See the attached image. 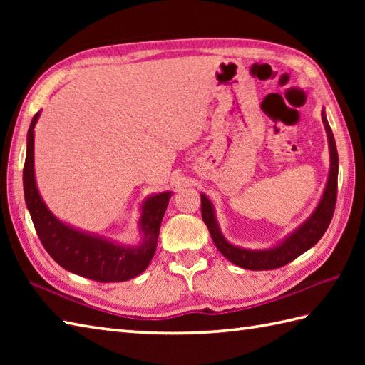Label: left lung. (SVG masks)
I'll list each match as a JSON object with an SVG mask.
<instances>
[{
  "label": "left lung",
  "instance_id": "left-lung-1",
  "mask_svg": "<svg viewBox=\"0 0 365 365\" xmlns=\"http://www.w3.org/2000/svg\"><path fill=\"white\" fill-rule=\"evenodd\" d=\"M322 120L328 133L329 153H331V168H329L327 190H324L320 204L315 208V212L312 213L311 218L302 224L298 230H294L282 245L274 246L271 247V250H265V251L242 250V247L230 245L227 240L221 235L218 222L215 220L212 202L204 195H200V200H202V202H200L202 220L207 224L215 246L218 247V251L224 255V257L230 260L232 263H235L237 267H242L245 269H255V271L281 268L287 265V263H290L292 260L297 259L302 252L311 250L314 245L319 243V240L323 237L324 232H327L329 222L332 220V215H334V210H336L339 155H337L334 135H332V130L327 120V115H324V111H322Z\"/></svg>",
  "mask_w": 365,
  "mask_h": 365
}]
</instances>
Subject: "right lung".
<instances>
[{"mask_svg":"<svg viewBox=\"0 0 365 365\" xmlns=\"http://www.w3.org/2000/svg\"><path fill=\"white\" fill-rule=\"evenodd\" d=\"M38 113L28 130V149L23 168V190L26 207L43 247L51 259L71 273L97 282H123L141 274L149 267L157 250L163 215L166 212L170 192H160L143 205V245L123 247L108 240L97 238L66 226L53 216L38 195L34 178V125Z\"/></svg>","mask_w":365,"mask_h":365,"instance_id":"1","label":"right lung"}]
</instances>
